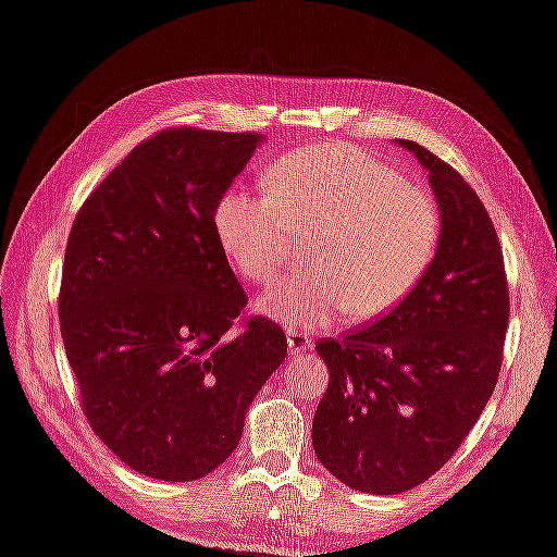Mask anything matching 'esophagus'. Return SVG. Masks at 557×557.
I'll list each match as a JSON object with an SVG mask.
<instances>
[{
  "mask_svg": "<svg viewBox=\"0 0 557 557\" xmlns=\"http://www.w3.org/2000/svg\"><path fill=\"white\" fill-rule=\"evenodd\" d=\"M287 344L293 355H299V351H310L312 349V337L310 334L299 332V330H289L287 332Z\"/></svg>",
  "mask_w": 557,
  "mask_h": 557,
  "instance_id": "34e87169",
  "label": "esophagus"
}]
</instances>
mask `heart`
Returning a JSON list of instances; mask_svg holds the SVG:
<instances>
[{
	"mask_svg": "<svg viewBox=\"0 0 557 557\" xmlns=\"http://www.w3.org/2000/svg\"><path fill=\"white\" fill-rule=\"evenodd\" d=\"M264 190L235 185L218 200L215 233L245 280L270 285L310 235L312 268L260 297V310L322 330L349 310L379 317L404 302L436 258L441 210L404 175L349 146L299 148L270 168Z\"/></svg>",
	"mask_w": 557,
	"mask_h": 557,
	"instance_id": "b5f03b06",
	"label": "heart"
}]
</instances>
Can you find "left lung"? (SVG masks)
<instances>
[{
	"instance_id": "obj_1",
	"label": "left lung",
	"mask_w": 557,
	"mask_h": 557,
	"mask_svg": "<svg viewBox=\"0 0 557 557\" xmlns=\"http://www.w3.org/2000/svg\"><path fill=\"white\" fill-rule=\"evenodd\" d=\"M441 210L436 258L394 310L317 342L330 386L314 411L320 463L349 488H417L451 458L496 389L508 280L488 210L456 168L401 140Z\"/></svg>"
}]
</instances>
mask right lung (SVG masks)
<instances>
[{"label": "right lung", "instance_id": "right-lung-1", "mask_svg": "<svg viewBox=\"0 0 557 557\" xmlns=\"http://www.w3.org/2000/svg\"><path fill=\"white\" fill-rule=\"evenodd\" d=\"M260 134L196 126L140 140L69 233L59 324L82 411L158 481H198L240 444L245 411L287 357L215 233V206Z\"/></svg>", "mask_w": 557, "mask_h": 557}]
</instances>
